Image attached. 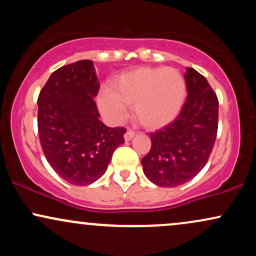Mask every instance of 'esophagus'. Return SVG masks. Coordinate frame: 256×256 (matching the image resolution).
<instances>
[{
  "mask_svg": "<svg viewBox=\"0 0 256 256\" xmlns=\"http://www.w3.org/2000/svg\"><path fill=\"white\" fill-rule=\"evenodd\" d=\"M134 134H136V132H134V130H128L126 131V134H124V138L126 142H128V140H131L132 138L134 137Z\"/></svg>",
  "mask_w": 256,
  "mask_h": 256,
  "instance_id": "obj_1",
  "label": "esophagus"
}]
</instances>
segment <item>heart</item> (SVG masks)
Here are the masks:
<instances>
[{
    "instance_id": "heart-1",
    "label": "heart",
    "mask_w": 256,
    "mask_h": 256,
    "mask_svg": "<svg viewBox=\"0 0 256 256\" xmlns=\"http://www.w3.org/2000/svg\"><path fill=\"white\" fill-rule=\"evenodd\" d=\"M186 86L173 68H142L125 73L110 85V94L100 96V108L113 120H122L126 107H132L138 124L160 128L178 116L184 104Z\"/></svg>"
}]
</instances>
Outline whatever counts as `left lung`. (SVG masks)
I'll list each match as a JSON object with an SVG mask.
<instances>
[{
	"label": "left lung",
	"mask_w": 256,
	"mask_h": 256,
	"mask_svg": "<svg viewBox=\"0 0 256 256\" xmlns=\"http://www.w3.org/2000/svg\"><path fill=\"white\" fill-rule=\"evenodd\" d=\"M188 98L174 122L150 134L152 148L142 158L152 183L173 188L186 183L204 168L218 131L219 102L204 76L188 67Z\"/></svg>",
	"instance_id": "1"
}]
</instances>
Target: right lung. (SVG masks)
I'll use <instances>...</instances> for the list:
<instances>
[{"mask_svg": "<svg viewBox=\"0 0 256 256\" xmlns=\"http://www.w3.org/2000/svg\"><path fill=\"white\" fill-rule=\"evenodd\" d=\"M100 82L91 60L52 73L38 96V134L46 161L73 185H89L107 171L112 155L125 142L124 128L98 119L94 98Z\"/></svg>", "mask_w": 256, "mask_h": 256, "instance_id": "right-lung-1", "label": "right lung"}]
</instances>
